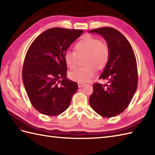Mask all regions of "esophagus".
<instances>
[{
    "label": "esophagus",
    "instance_id": "34e87169",
    "mask_svg": "<svg viewBox=\"0 0 155 155\" xmlns=\"http://www.w3.org/2000/svg\"><path fill=\"white\" fill-rule=\"evenodd\" d=\"M85 84H86L84 83H78V87H79V88L83 87Z\"/></svg>",
    "mask_w": 155,
    "mask_h": 155
}]
</instances>
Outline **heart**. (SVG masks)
<instances>
[{
    "mask_svg": "<svg viewBox=\"0 0 155 155\" xmlns=\"http://www.w3.org/2000/svg\"><path fill=\"white\" fill-rule=\"evenodd\" d=\"M74 51L68 50L64 54V61L69 68L72 69L77 64L78 56L86 54L83 67L76 68L69 72L70 79L79 83L90 81L95 74V69L103 68L109 59L108 46L99 39L90 35L84 36L74 45Z\"/></svg>",
    "mask_w": 155,
    "mask_h": 155,
    "instance_id": "b5f03b06",
    "label": "heart"
}]
</instances>
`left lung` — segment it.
<instances>
[{
    "label": "left lung",
    "instance_id": "obj_1",
    "mask_svg": "<svg viewBox=\"0 0 155 155\" xmlns=\"http://www.w3.org/2000/svg\"><path fill=\"white\" fill-rule=\"evenodd\" d=\"M88 32L101 35L109 49V59L99 77L107 83L94 84L89 103L101 116L115 117L126 109L137 91L135 55L129 42L116 29L103 27Z\"/></svg>",
    "mask_w": 155,
    "mask_h": 155
}]
</instances>
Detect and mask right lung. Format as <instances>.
I'll return each mask as SVG.
<instances>
[{
  "label": "right lung",
  "mask_w": 155,
  "mask_h": 155,
  "mask_svg": "<svg viewBox=\"0 0 155 155\" xmlns=\"http://www.w3.org/2000/svg\"><path fill=\"white\" fill-rule=\"evenodd\" d=\"M83 32L82 30L52 28L35 38L26 54L22 81L32 106L48 116H57L70 106L78 89L67 77L64 54Z\"/></svg>",
  "instance_id": "1"
}]
</instances>
